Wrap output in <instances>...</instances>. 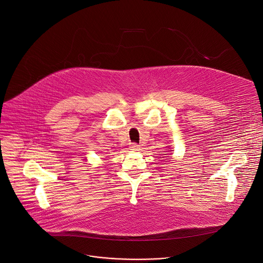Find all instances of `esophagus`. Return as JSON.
Instances as JSON below:
<instances>
[{
	"label": "esophagus",
	"instance_id": "esophagus-1",
	"mask_svg": "<svg viewBox=\"0 0 263 263\" xmlns=\"http://www.w3.org/2000/svg\"><path fill=\"white\" fill-rule=\"evenodd\" d=\"M129 147H130L131 151H139V145L137 143H135V142H132Z\"/></svg>",
	"mask_w": 263,
	"mask_h": 263
}]
</instances>
